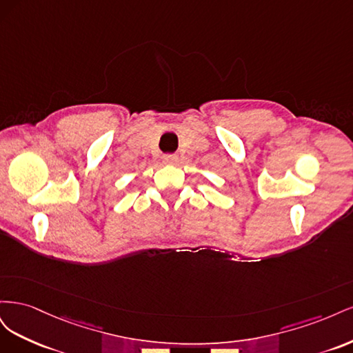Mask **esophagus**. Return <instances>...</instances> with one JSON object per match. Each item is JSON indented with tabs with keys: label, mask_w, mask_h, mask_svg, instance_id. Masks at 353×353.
<instances>
[{
	"label": "esophagus",
	"mask_w": 353,
	"mask_h": 353,
	"mask_svg": "<svg viewBox=\"0 0 353 353\" xmlns=\"http://www.w3.org/2000/svg\"><path fill=\"white\" fill-rule=\"evenodd\" d=\"M162 159H163V163L166 165H175L178 162V156L175 154H165Z\"/></svg>",
	"instance_id": "obj_1"
}]
</instances>
